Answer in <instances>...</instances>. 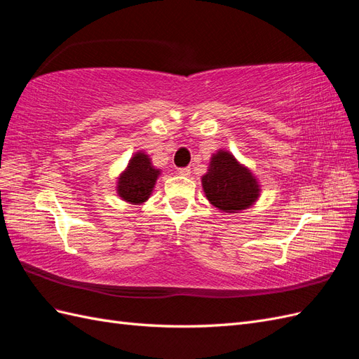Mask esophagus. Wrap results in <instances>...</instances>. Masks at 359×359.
<instances>
[{
    "label": "esophagus",
    "instance_id": "1",
    "mask_svg": "<svg viewBox=\"0 0 359 359\" xmlns=\"http://www.w3.org/2000/svg\"><path fill=\"white\" fill-rule=\"evenodd\" d=\"M178 173L181 177H189L191 170H190V168H181V169H178Z\"/></svg>",
    "mask_w": 359,
    "mask_h": 359
}]
</instances>
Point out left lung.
I'll return each instance as SVG.
<instances>
[{
	"mask_svg": "<svg viewBox=\"0 0 359 359\" xmlns=\"http://www.w3.org/2000/svg\"><path fill=\"white\" fill-rule=\"evenodd\" d=\"M201 181L206 199L220 212L248 210L260 196V184L255 173L223 148L211 156Z\"/></svg>",
	"mask_w": 359,
	"mask_h": 359,
	"instance_id": "left-lung-1",
	"label": "left lung"
}]
</instances>
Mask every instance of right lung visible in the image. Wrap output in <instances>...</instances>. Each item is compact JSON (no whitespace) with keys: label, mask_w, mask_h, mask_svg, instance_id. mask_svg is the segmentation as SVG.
<instances>
[{"label":"right lung","mask_w":359,"mask_h":359,"mask_svg":"<svg viewBox=\"0 0 359 359\" xmlns=\"http://www.w3.org/2000/svg\"><path fill=\"white\" fill-rule=\"evenodd\" d=\"M160 175L161 169L153 165L145 151H137L116 178V194L127 203H144L153 194Z\"/></svg>","instance_id":"1"}]
</instances>
